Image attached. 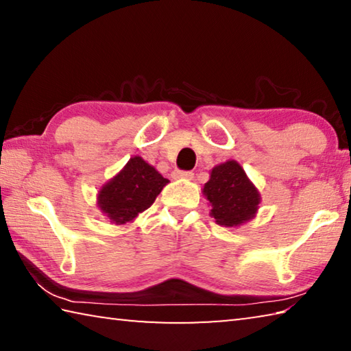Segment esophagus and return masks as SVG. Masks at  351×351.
<instances>
[{
	"instance_id": "esophagus-1",
	"label": "esophagus",
	"mask_w": 351,
	"mask_h": 351,
	"mask_svg": "<svg viewBox=\"0 0 351 351\" xmlns=\"http://www.w3.org/2000/svg\"><path fill=\"white\" fill-rule=\"evenodd\" d=\"M173 178H178V180H192V178H193V173H192V171L175 170V171H173Z\"/></svg>"
}]
</instances>
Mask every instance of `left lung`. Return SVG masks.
<instances>
[{"label":"left lung","instance_id":"obj_1","mask_svg":"<svg viewBox=\"0 0 351 351\" xmlns=\"http://www.w3.org/2000/svg\"><path fill=\"white\" fill-rule=\"evenodd\" d=\"M203 195L209 201L210 217L223 228H239L255 218L261 201L258 189L234 159L210 170Z\"/></svg>","mask_w":351,"mask_h":351}]
</instances>
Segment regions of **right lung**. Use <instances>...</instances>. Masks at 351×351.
Wrapping results in <instances>:
<instances>
[{
    "label": "right lung",
    "instance_id": "add662e5",
    "mask_svg": "<svg viewBox=\"0 0 351 351\" xmlns=\"http://www.w3.org/2000/svg\"><path fill=\"white\" fill-rule=\"evenodd\" d=\"M167 184V178L153 165L141 156H133L116 176L99 189L97 207L112 224L132 223L154 203Z\"/></svg>",
    "mask_w": 351,
    "mask_h": 351
}]
</instances>
